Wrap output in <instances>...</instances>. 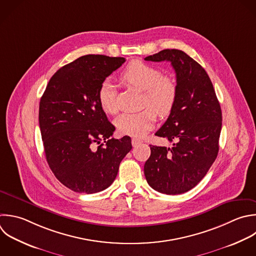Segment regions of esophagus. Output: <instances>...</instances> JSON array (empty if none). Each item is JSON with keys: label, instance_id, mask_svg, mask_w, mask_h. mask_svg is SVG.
Here are the masks:
<instances>
[{"label": "esophagus", "instance_id": "esophagus-1", "mask_svg": "<svg viewBox=\"0 0 256 256\" xmlns=\"http://www.w3.org/2000/svg\"><path fill=\"white\" fill-rule=\"evenodd\" d=\"M143 141L142 140H140V139H137V138H133L132 139V145H133V147H136V146H138L139 144H141Z\"/></svg>", "mask_w": 256, "mask_h": 256}]
</instances>
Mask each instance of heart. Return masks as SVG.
I'll list each match as a JSON object with an SVG mask.
<instances>
[{
  "mask_svg": "<svg viewBox=\"0 0 256 256\" xmlns=\"http://www.w3.org/2000/svg\"><path fill=\"white\" fill-rule=\"evenodd\" d=\"M120 80L126 85L144 91V110L137 113H125L119 116L116 127L121 134L143 137L154 126L159 117L168 116L177 101V86L168 75H162L159 68L143 61L130 62L120 75ZM98 101L102 110L107 114L117 112L116 90L114 85L106 80L98 89Z\"/></svg>",
  "mask_w": 256,
  "mask_h": 256,
  "instance_id": "heart-1",
  "label": "heart"
}]
</instances>
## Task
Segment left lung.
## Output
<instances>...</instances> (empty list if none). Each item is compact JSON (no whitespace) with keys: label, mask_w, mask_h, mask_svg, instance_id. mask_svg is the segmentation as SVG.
I'll use <instances>...</instances> for the list:
<instances>
[{"label":"left lung","mask_w":256,"mask_h":256,"mask_svg":"<svg viewBox=\"0 0 256 256\" xmlns=\"http://www.w3.org/2000/svg\"><path fill=\"white\" fill-rule=\"evenodd\" d=\"M145 60L170 62L178 93L174 109L155 134L174 142L173 147L150 145L144 174L154 190L182 194L202 180L217 157L222 125L220 104L206 71L183 51L166 49Z\"/></svg>","instance_id":"left-lung-1"}]
</instances>
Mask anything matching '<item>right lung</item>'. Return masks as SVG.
<instances>
[{"mask_svg": "<svg viewBox=\"0 0 256 256\" xmlns=\"http://www.w3.org/2000/svg\"><path fill=\"white\" fill-rule=\"evenodd\" d=\"M124 62L122 57L82 56L52 76L41 98L39 124L47 162L75 192L108 188L132 149L129 136L111 138L115 127L97 97L101 83Z\"/></svg>", "mask_w": 256, "mask_h": 256, "instance_id": "add662e5", "label": "right lung"}]
</instances>
